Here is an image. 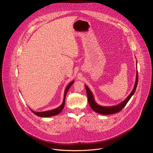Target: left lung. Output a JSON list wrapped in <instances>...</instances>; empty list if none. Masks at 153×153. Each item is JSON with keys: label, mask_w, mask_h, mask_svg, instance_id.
<instances>
[{"label": "left lung", "mask_w": 153, "mask_h": 153, "mask_svg": "<svg viewBox=\"0 0 153 153\" xmlns=\"http://www.w3.org/2000/svg\"><path fill=\"white\" fill-rule=\"evenodd\" d=\"M138 71H137V75H136V80L134 87L133 88L131 94L128 96V97L124 100L123 102H120V104L114 105V106H108V107H105L102 106L96 103L95 102V98L93 94L92 93L91 91L89 89V88L88 87L87 85H85V87L87 91V94L88 100L90 107L92 108L94 111L97 113L100 114L102 115H110L115 114L119 111H120L123 108L125 105L127 104V103L130 100L132 96L134 94L135 90L137 89V84H138Z\"/></svg>", "instance_id": "1"}]
</instances>
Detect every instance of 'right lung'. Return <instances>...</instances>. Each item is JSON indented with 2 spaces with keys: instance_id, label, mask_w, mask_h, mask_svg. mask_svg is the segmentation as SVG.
Returning <instances> with one entry per match:
<instances>
[{
  "instance_id": "1",
  "label": "right lung",
  "mask_w": 153,
  "mask_h": 153,
  "mask_svg": "<svg viewBox=\"0 0 153 153\" xmlns=\"http://www.w3.org/2000/svg\"><path fill=\"white\" fill-rule=\"evenodd\" d=\"M74 80H73L72 82H71L66 87L65 89V92H64V100H63V102L62 103V104L59 106L58 108H56L55 109H52V110H49V111H44V112H36V111H33L32 109L31 111L35 114L36 115V116H38L39 117H53V116H55V115H58V114H59L62 110L64 108V105H65V97L66 95L68 93V90L69 89L70 87L72 86V85L73 84V82H74Z\"/></svg>"
}]
</instances>
